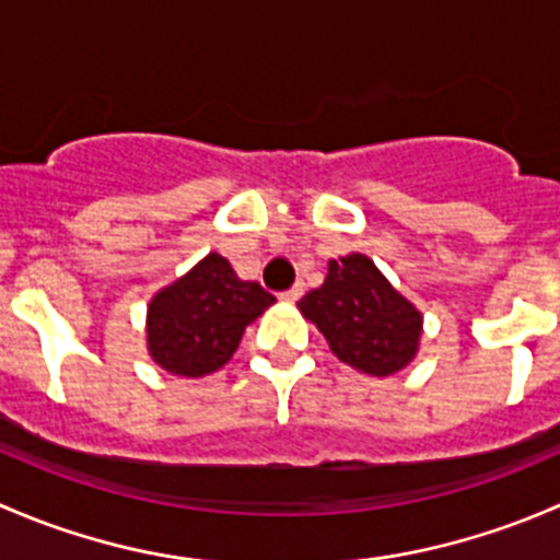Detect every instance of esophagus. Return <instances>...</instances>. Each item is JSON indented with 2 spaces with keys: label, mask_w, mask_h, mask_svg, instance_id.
<instances>
[{
  "label": "esophagus",
  "mask_w": 560,
  "mask_h": 560,
  "mask_svg": "<svg viewBox=\"0 0 560 560\" xmlns=\"http://www.w3.org/2000/svg\"><path fill=\"white\" fill-rule=\"evenodd\" d=\"M301 295H303V284H301V281H298V284L290 287V290H287L281 298H284V301H298V298H301Z\"/></svg>",
  "instance_id": "obj_1"
}]
</instances>
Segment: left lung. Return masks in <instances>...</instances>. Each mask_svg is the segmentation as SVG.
Instances as JSON below:
<instances>
[{"instance_id": "left-lung-1", "label": "left lung", "mask_w": 560, "mask_h": 560, "mask_svg": "<svg viewBox=\"0 0 560 560\" xmlns=\"http://www.w3.org/2000/svg\"><path fill=\"white\" fill-rule=\"evenodd\" d=\"M319 327L332 354L371 376H389L411 363L422 316L389 287L365 254H349L327 268L325 284L298 301Z\"/></svg>"}]
</instances>
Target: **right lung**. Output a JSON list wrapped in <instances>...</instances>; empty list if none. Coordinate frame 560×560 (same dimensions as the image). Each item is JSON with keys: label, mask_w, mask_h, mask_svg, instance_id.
<instances>
[{"label": "right lung", "mask_w": 560, "mask_h": 560, "mask_svg": "<svg viewBox=\"0 0 560 560\" xmlns=\"http://www.w3.org/2000/svg\"><path fill=\"white\" fill-rule=\"evenodd\" d=\"M276 298L257 281H241L222 254L211 252L149 306V352L165 371L202 376L222 369Z\"/></svg>", "instance_id": "add662e5"}]
</instances>
